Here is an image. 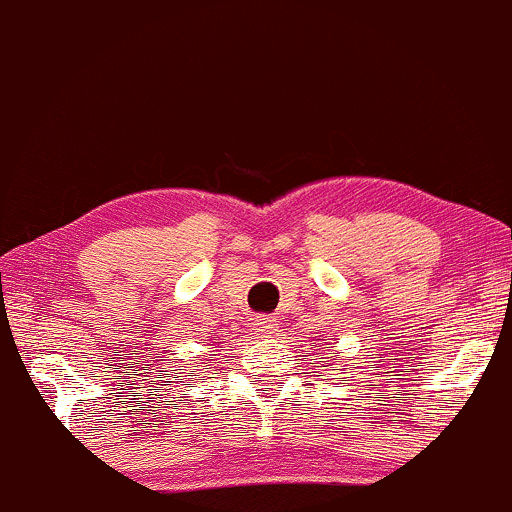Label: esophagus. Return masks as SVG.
<instances>
[{"mask_svg": "<svg viewBox=\"0 0 512 512\" xmlns=\"http://www.w3.org/2000/svg\"><path fill=\"white\" fill-rule=\"evenodd\" d=\"M256 332L261 334V337H275L277 332V318L275 315H258L256 318Z\"/></svg>", "mask_w": 512, "mask_h": 512, "instance_id": "esophagus-1", "label": "esophagus"}]
</instances>
